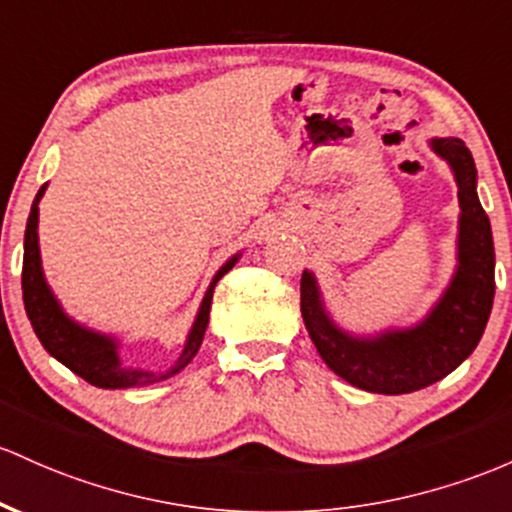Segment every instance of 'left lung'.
<instances>
[{"instance_id":"obj_1","label":"left lung","mask_w":512,"mask_h":512,"mask_svg":"<svg viewBox=\"0 0 512 512\" xmlns=\"http://www.w3.org/2000/svg\"><path fill=\"white\" fill-rule=\"evenodd\" d=\"M430 148L457 182L459 228L457 267L425 318L408 328L355 335L328 313L316 274L303 269L301 277V316L318 355L340 379L369 393L398 396L445 379L476 350L491 316L496 250L491 221L476 194L474 157L459 138H432Z\"/></svg>"}]
</instances>
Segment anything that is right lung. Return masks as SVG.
<instances>
[{
    "label": "right lung",
    "instance_id": "right-lung-1",
    "mask_svg": "<svg viewBox=\"0 0 512 512\" xmlns=\"http://www.w3.org/2000/svg\"><path fill=\"white\" fill-rule=\"evenodd\" d=\"M48 184L38 189L36 199L31 204V213L26 221V235H24V269H21V289H24V306L26 316L31 320L33 333L38 335L41 345L46 347L48 355H53L60 364H65L70 372L82 376L92 386L99 389H136V386H150L157 381H165L170 376L179 374L189 362H192L196 352H199L201 340H204L206 325H209L211 313V299L213 289H216L218 279L235 267L243 252H235L230 260L223 262V267L213 274L209 289H206L204 299H201L199 311L189 328L187 340H184L182 355L174 362L172 369L167 372L155 374L148 369H133L123 367L119 357L121 340L114 335L99 333V330L87 328V325L77 323L65 313L60 306L58 296L53 294L43 274L41 262V245H38V204H41L43 194H46Z\"/></svg>",
    "mask_w": 512,
    "mask_h": 512
}]
</instances>
